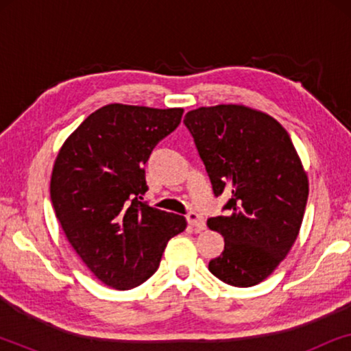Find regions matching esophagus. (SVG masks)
Returning <instances> with one entry per match:
<instances>
[{
    "instance_id": "esophagus-1",
    "label": "esophagus",
    "mask_w": 351,
    "mask_h": 351,
    "mask_svg": "<svg viewBox=\"0 0 351 351\" xmlns=\"http://www.w3.org/2000/svg\"><path fill=\"white\" fill-rule=\"evenodd\" d=\"M186 222H189L191 227H195L196 230H206V222H204V219L201 217L199 214H196V213H190L189 215H186Z\"/></svg>"
}]
</instances>
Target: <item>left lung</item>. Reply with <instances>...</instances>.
<instances>
[{
	"mask_svg": "<svg viewBox=\"0 0 351 351\" xmlns=\"http://www.w3.org/2000/svg\"><path fill=\"white\" fill-rule=\"evenodd\" d=\"M184 123L214 193L230 195L228 214L208 220L225 241L209 271L230 286H256L285 261L304 219L308 177L294 143L275 118L239 104L190 110Z\"/></svg>",
	"mask_w": 351,
	"mask_h": 351,
	"instance_id": "8db88e82",
	"label": "left lung"
}]
</instances>
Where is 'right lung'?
I'll return each mask as SVG.
<instances>
[{
    "instance_id": "1",
    "label": "right lung",
    "mask_w": 351,
    "mask_h": 351,
    "mask_svg": "<svg viewBox=\"0 0 351 351\" xmlns=\"http://www.w3.org/2000/svg\"><path fill=\"white\" fill-rule=\"evenodd\" d=\"M184 108L108 104L90 113L60 147L51 201L84 265L113 289L145 282L184 215L142 203L145 165L158 142L180 124Z\"/></svg>"
}]
</instances>
